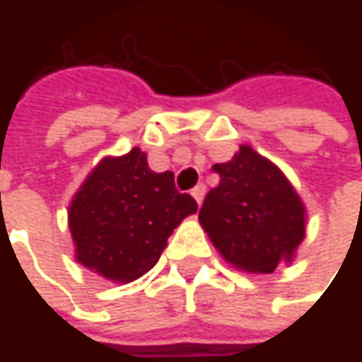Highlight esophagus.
<instances>
[{"label": "esophagus", "mask_w": 362, "mask_h": 362, "mask_svg": "<svg viewBox=\"0 0 362 362\" xmlns=\"http://www.w3.org/2000/svg\"><path fill=\"white\" fill-rule=\"evenodd\" d=\"M192 197H194V201L201 205V203H203V197H205V184H197V186L192 188Z\"/></svg>", "instance_id": "34e87169"}]
</instances>
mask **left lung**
I'll return each instance as SVG.
<instances>
[{"label":"left lung","instance_id":"8db88e82","mask_svg":"<svg viewBox=\"0 0 362 362\" xmlns=\"http://www.w3.org/2000/svg\"><path fill=\"white\" fill-rule=\"evenodd\" d=\"M220 184L205 194L201 226L235 268L270 274L304 239V205L276 165L250 146L211 168Z\"/></svg>","mask_w":362,"mask_h":362}]
</instances>
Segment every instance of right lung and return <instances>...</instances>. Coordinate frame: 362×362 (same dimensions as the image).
<instances>
[{
  "instance_id": "1",
  "label": "right lung",
  "mask_w": 362,
  "mask_h": 362,
  "mask_svg": "<svg viewBox=\"0 0 362 362\" xmlns=\"http://www.w3.org/2000/svg\"><path fill=\"white\" fill-rule=\"evenodd\" d=\"M194 211L197 201L176 188L174 174L153 172L140 148L109 157L69 207L77 259L105 279L129 283L159 262L174 228Z\"/></svg>"
}]
</instances>
